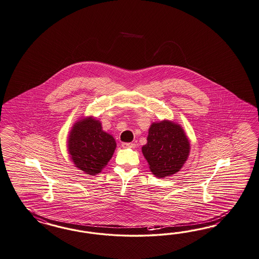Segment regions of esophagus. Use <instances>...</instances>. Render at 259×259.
<instances>
[{
    "instance_id": "obj_1",
    "label": "esophagus",
    "mask_w": 259,
    "mask_h": 259,
    "mask_svg": "<svg viewBox=\"0 0 259 259\" xmlns=\"http://www.w3.org/2000/svg\"><path fill=\"white\" fill-rule=\"evenodd\" d=\"M121 146L123 148H135L136 144L135 143H122Z\"/></svg>"
}]
</instances>
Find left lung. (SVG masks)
Returning <instances> with one entry per match:
<instances>
[{
  "instance_id": "obj_1",
  "label": "left lung",
  "mask_w": 259,
  "mask_h": 259,
  "mask_svg": "<svg viewBox=\"0 0 259 259\" xmlns=\"http://www.w3.org/2000/svg\"><path fill=\"white\" fill-rule=\"evenodd\" d=\"M189 140L184 129L178 123L166 119L152 123L147 143L142 146L149 168L159 178L179 171L189 157Z\"/></svg>"
}]
</instances>
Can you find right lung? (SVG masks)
Segmentation results:
<instances>
[{"label": "right lung", "mask_w": 259, "mask_h": 259, "mask_svg": "<svg viewBox=\"0 0 259 259\" xmlns=\"http://www.w3.org/2000/svg\"><path fill=\"white\" fill-rule=\"evenodd\" d=\"M116 146L114 138L103 130L100 120L92 117L76 121L68 140L71 160L87 175L101 172L111 159Z\"/></svg>", "instance_id": "add662e5"}]
</instances>
